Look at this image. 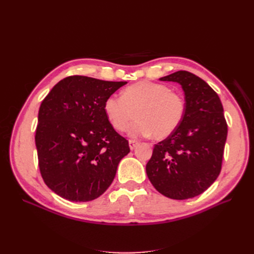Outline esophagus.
<instances>
[{"label":"esophagus","mask_w":254,"mask_h":254,"mask_svg":"<svg viewBox=\"0 0 254 254\" xmlns=\"http://www.w3.org/2000/svg\"><path fill=\"white\" fill-rule=\"evenodd\" d=\"M139 145V142L137 141H135V140H129V147H130V149H134L136 146Z\"/></svg>","instance_id":"obj_1"}]
</instances>
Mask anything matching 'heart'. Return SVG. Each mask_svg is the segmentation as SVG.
Here are the masks:
<instances>
[{
    "label": "heart",
    "instance_id": "1",
    "mask_svg": "<svg viewBox=\"0 0 254 254\" xmlns=\"http://www.w3.org/2000/svg\"><path fill=\"white\" fill-rule=\"evenodd\" d=\"M110 125L120 132L129 129L131 136L151 135L163 140L176 131L186 114L183 97L162 83L143 81L127 87L122 97L110 96L104 104Z\"/></svg>",
    "mask_w": 254,
    "mask_h": 254
}]
</instances>
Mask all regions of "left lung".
I'll return each instance as SVG.
<instances>
[{
  "mask_svg": "<svg viewBox=\"0 0 254 254\" xmlns=\"http://www.w3.org/2000/svg\"><path fill=\"white\" fill-rule=\"evenodd\" d=\"M160 80L180 84L186 114L176 131L155 145L146 174L159 193L184 200L200 195L217 179L228 126L219 96L200 77L178 71Z\"/></svg>",
  "mask_w": 254,
  "mask_h": 254,
  "instance_id": "left-lung-1",
  "label": "left lung"
}]
</instances>
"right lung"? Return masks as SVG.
Instances as JSON below:
<instances>
[{
  "label": "right lung",
  "mask_w": 254,
  "mask_h": 254,
  "mask_svg": "<svg viewBox=\"0 0 254 254\" xmlns=\"http://www.w3.org/2000/svg\"><path fill=\"white\" fill-rule=\"evenodd\" d=\"M126 83L68 76L43 99L35 142L42 178L58 196L87 202L110 187L130 149L110 125L104 104Z\"/></svg>",
  "instance_id": "obj_1"
}]
</instances>
